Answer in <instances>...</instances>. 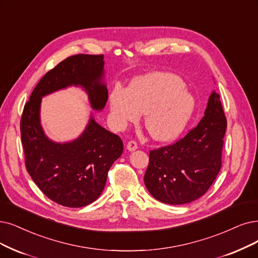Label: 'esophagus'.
<instances>
[{"label": "esophagus", "instance_id": "esophagus-1", "mask_svg": "<svg viewBox=\"0 0 258 258\" xmlns=\"http://www.w3.org/2000/svg\"><path fill=\"white\" fill-rule=\"evenodd\" d=\"M127 149L129 151H135L136 149H138V144L136 141H129L127 143Z\"/></svg>", "mask_w": 258, "mask_h": 258}]
</instances>
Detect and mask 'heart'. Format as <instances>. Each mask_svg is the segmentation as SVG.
I'll return each mask as SVG.
<instances>
[{"label":"heart","instance_id":"b5f03b06","mask_svg":"<svg viewBox=\"0 0 258 258\" xmlns=\"http://www.w3.org/2000/svg\"><path fill=\"white\" fill-rule=\"evenodd\" d=\"M113 118L119 128L139 120L149 136L158 141L178 137L192 114L195 101L183 80L169 73H152L133 80L128 90L115 88L110 94Z\"/></svg>","mask_w":258,"mask_h":258}]
</instances>
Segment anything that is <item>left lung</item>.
I'll use <instances>...</instances> for the list:
<instances>
[{
	"instance_id": "obj_1",
	"label": "left lung",
	"mask_w": 258,
	"mask_h": 258,
	"mask_svg": "<svg viewBox=\"0 0 258 258\" xmlns=\"http://www.w3.org/2000/svg\"><path fill=\"white\" fill-rule=\"evenodd\" d=\"M226 118L220 95L213 91L204 116L186 136L151 150L144 176L148 191L166 204H185L203 196L221 168Z\"/></svg>"
}]
</instances>
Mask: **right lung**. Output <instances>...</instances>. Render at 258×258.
Instances as JSON below:
<instances>
[{
    "mask_svg": "<svg viewBox=\"0 0 258 258\" xmlns=\"http://www.w3.org/2000/svg\"><path fill=\"white\" fill-rule=\"evenodd\" d=\"M104 63V55L78 54L64 59L41 78L23 109L20 129L26 169L41 191L63 207H86L99 197L123 145L118 136L102 128L93 115L76 140L53 142L41 126V100L75 86L87 92L92 108L102 110L108 100L102 80Z\"/></svg>",
    "mask_w": 258,
    "mask_h": 258,
    "instance_id": "add662e5",
    "label": "right lung"
}]
</instances>
